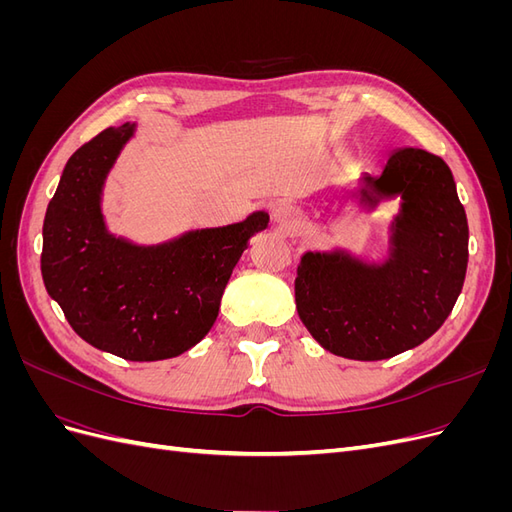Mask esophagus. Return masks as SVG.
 <instances>
[{
	"instance_id": "1",
	"label": "esophagus",
	"mask_w": 512,
	"mask_h": 512,
	"mask_svg": "<svg viewBox=\"0 0 512 512\" xmlns=\"http://www.w3.org/2000/svg\"><path fill=\"white\" fill-rule=\"evenodd\" d=\"M271 218L273 222L280 226L282 230H292L294 226L299 224V213L297 209H294L292 205L288 203H277L273 209H271Z\"/></svg>"
}]
</instances>
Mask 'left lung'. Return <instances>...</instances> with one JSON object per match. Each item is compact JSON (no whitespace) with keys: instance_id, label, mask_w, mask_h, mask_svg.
<instances>
[{"instance_id":"8db88e82","label":"left lung","mask_w":512,"mask_h":512,"mask_svg":"<svg viewBox=\"0 0 512 512\" xmlns=\"http://www.w3.org/2000/svg\"><path fill=\"white\" fill-rule=\"evenodd\" d=\"M348 196L365 211L391 198L389 245L378 258L346 247L305 250L294 299L305 329L337 356L382 361L423 344L453 312L468 269V218L451 168L433 153L395 149L380 175Z\"/></svg>"}]
</instances>
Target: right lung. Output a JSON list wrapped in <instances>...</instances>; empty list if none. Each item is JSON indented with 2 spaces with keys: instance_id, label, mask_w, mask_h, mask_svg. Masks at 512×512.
<instances>
[{
  "instance_id": "right-lung-1",
  "label": "right lung",
  "mask_w": 512,
  "mask_h": 512,
  "mask_svg": "<svg viewBox=\"0 0 512 512\" xmlns=\"http://www.w3.org/2000/svg\"><path fill=\"white\" fill-rule=\"evenodd\" d=\"M136 123L108 128L76 149L42 226V280L76 335L126 361H164L194 348L220 312L241 254L269 224L267 211L192 228L162 243L108 230L102 196Z\"/></svg>"
}]
</instances>
